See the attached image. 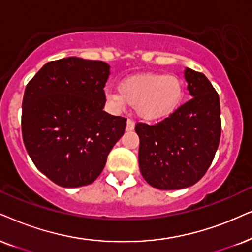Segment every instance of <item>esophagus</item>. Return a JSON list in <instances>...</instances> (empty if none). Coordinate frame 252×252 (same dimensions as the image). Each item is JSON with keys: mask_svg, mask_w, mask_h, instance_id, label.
<instances>
[{"mask_svg": "<svg viewBox=\"0 0 252 252\" xmlns=\"http://www.w3.org/2000/svg\"><path fill=\"white\" fill-rule=\"evenodd\" d=\"M135 129V122L131 119H128L126 121V131H132Z\"/></svg>", "mask_w": 252, "mask_h": 252, "instance_id": "obj_1", "label": "esophagus"}]
</instances>
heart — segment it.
I'll return each mask as SVG.
<instances>
[{
	"label": "heart",
	"mask_w": 252,
	"mask_h": 252,
	"mask_svg": "<svg viewBox=\"0 0 252 252\" xmlns=\"http://www.w3.org/2000/svg\"><path fill=\"white\" fill-rule=\"evenodd\" d=\"M118 92L106 91V102L115 110L126 104L135 107L137 116L148 122L168 117L178 109L184 96L179 78L165 73H142L123 79Z\"/></svg>",
	"instance_id": "1"
}]
</instances>
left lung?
<instances>
[{
	"mask_svg": "<svg viewBox=\"0 0 252 252\" xmlns=\"http://www.w3.org/2000/svg\"><path fill=\"white\" fill-rule=\"evenodd\" d=\"M190 100L155 126L138 123V163L152 187L171 190L197 183L211 166L221 136L220 98L202 73L184 72Z\"/></svg>",
	"mask_w": 252,
	"mask_h": 252,
	"instance_id": "1",
	"label": "left lung"
}]
</instances>
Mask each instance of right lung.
<instances>
[{
	"label": "right lung",
	"instance_id": "1",
	"mask_svg": "<svg viewBox=\"0 0 252 252\" xmlns=\"http://www.w3.org/2000/svg\"><path fill=\"white\" fill-rule=\"evenodd\" d=\"M110 66L68 57L45 63L22 103V135L41 173L59 186L92 184L123 136L126 119L103 110Z\"/></svg>",
	"mask_w": 252,
	"mask_h": 252
}]
</instances>
